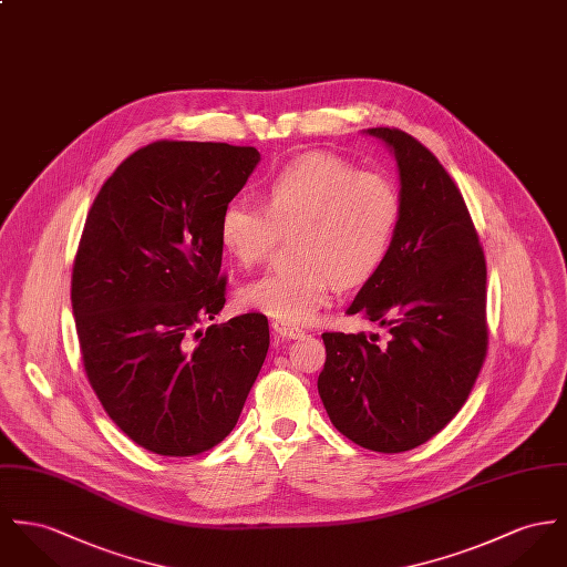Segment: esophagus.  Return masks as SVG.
Segmentation results:
<instances>
[{
    "label": "esophagus",
    "instance_id": "esophagus-1",
    "mask_svg": "<svg viewBox=\"0 0 567 567\" xmlns=\"http://www.w3.org/2000/svg\"><path fill=\"white\" fill-rule=\"evenodd\" d=\"M271 328H274V332L278 334V337H282V339H302L305 337V330L302 328H298V326H289V323H282V321H271Z\"/></svg>",
    "mask_w": 567,
    "mask_h": 567
}]
</instances>
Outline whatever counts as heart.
<instances>
[{
    "label": "heart",
    "mask_w": 567,
    "mask_h": 567,
    "mask_svg": "<svg viewBox=\"0 0 567 567\" xmlns=\"http://www.w3.org/2000/svg\"><path fill=\"white\" fill-rule=\"evenodd\" d=\"M265 209L244 198L221 207V248L241 267L267 259L293 233L291 269H271L239 291V305L282 323H308L332 302L337 282H367L391 255L403 216L401 192L380 173L328 153H308L262 181Z\"/></svg>",
    "instance_id": "b5f03b06"
}]
</instances>
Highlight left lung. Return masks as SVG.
<instances>
[{
	"label": "left lung",
	"instance_id": "8db88e82",
	"mask_svg": "<svg viewBox=\"0 0 567 567\" xmlns=\"http://www.w3.org/2000/svg\"><path fill=\"white\" fill-rule=\"evenodd\" d=\"M369 133L394 151L403 216L389 259L348 312L389 334L323 332L317 389L343 436L401 453L442 432L480 378L487 269L464 196L436 155L405 131Z\"/></svg>",
	"mask_w": 567,
	"mask_h": 567
}]
</instances>
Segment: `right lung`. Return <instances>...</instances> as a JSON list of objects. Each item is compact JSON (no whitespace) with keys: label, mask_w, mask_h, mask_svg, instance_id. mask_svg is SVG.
<instances>
[{"label":"right lung","mask_w":567,"mask_h":567,"mask_svg":"<svg viewBox=\"0 0 567 567\" xmlns=\"http://www.w3.org/2000/svg\"><path fill=\"white\" fill-rule=\"evenodd\" d=\"M261 155L157 140L99 189L73 262L71 302L87 382L127 436L166 457L233 432L269 348L261 312L200 330L226 305L218 237Z\"/></svg>","instance_id":"add662e5"}]
</instances>
